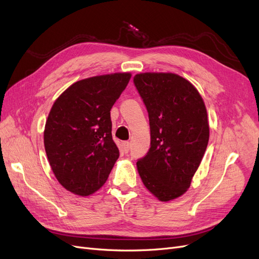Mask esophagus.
<instances>
[{
  "mask_svg": "<svg viewBox=\"0 0 259 259\" xmlns=\"http://www.w3.org/2000/svg\"><path fill=\"white\" fill-rule=\"evenodd\" d=\"M130 147H131V145H130L128 142H123L122 143V149H123V151L125 153H127L130 151Z\"/></svg>",
  "mask_w": 259,
  "mask_h": 259,
  "instance_id": "obj_1",
  "label": "esophagus"
}]
</instances>
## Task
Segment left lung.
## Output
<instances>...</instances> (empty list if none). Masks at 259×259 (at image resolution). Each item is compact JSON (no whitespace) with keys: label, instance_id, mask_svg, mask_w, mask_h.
<instances>
[{"label":"left lung","instance_id":"obj_1","mask_svg":"<svg viewBox=\"0 0 259 259\" xmlns=\"http://www.w3.org/2000/svg\"><path fill=\"white\" fill-rule=\"evenodd\" d=\"M134 84L147 108L150 149L137 161L147 189L160 201L184 194L209 138L207 113L197 89L174 73H140Z\"/></svg>","mask_w":259,"mask_h":259}]
</instances>
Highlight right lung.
Here are the masks:
<instances>
[{
  "instance_id": "obj_1",
  "label": "right lung",
  "mask_w": 259,
  "mask_h": 259,
  "mask_svg": "<svg viewBox=\"0 0 259 259\" xmlns=\"http://www.w3.org/2000/svg\"><path fill=\"white\" fill-rule=\"evenodd\" d=\"M130 79V73H113L77 81L54 103L44 146L55 176L70 192L90 195L108 179L120 155L110 110Z\"/></svg>"
}]
</instances>
